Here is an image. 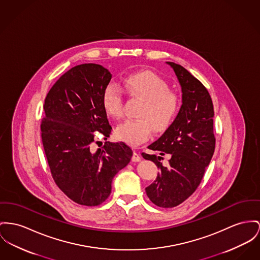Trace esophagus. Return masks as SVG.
<instances>
[{"label":"esophagus","instance_id":"1","mask_svg":"<svg viewBox=\"0 0 260 260\" xmlns=\"http://www.w3.org/2000/svg\"><path fill=\"white\" fill-rule=\"evenodd\" d=\"M141 160V156L139 154H137L136 152H134V154H133V156H132V161H134V162H138Z\"/></svg>","mask_w":260,"mask_h":260}]
</instances>
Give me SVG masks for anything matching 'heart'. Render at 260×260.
Returning <instances> with one entry per match:
<instances>
[{
    "label": "heart",
    "mask_w": 260,
    "mask_h": 260,
    "mask_svg": "<svg viewBox=\"0 0 260 260\" xmlns=\"http://www.w3.org/2000/svg\"><path fill=\"white\" fill-rule=\"evenodd\" d=\"M123 86L129 96L139 99L137 119L126 120L115 129L116 137L127 144L136 146L149 138L153 132L166 131L180 107V96L170 90L169 84L156 74L144 71L131 74L123 80ZM103 106L107 115L114 119L123 116V90L116 84L110 83L104 88Z\"/></svg>",
    "instance_id": "b5f03b06"
}]
</instances>
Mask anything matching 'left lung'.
Returning <instances> with one entry per match:
<instances>
[{
  "label": "left lung",
  "instance_id": "left-lung-1",
  "mask_svg": "<svg viewBox=\"0 0 260 260\" xmlns=\"http://www.w3.org/2000/svg\"><path fill=\"white\" fill-rule=\"evenodd\" d=\"M173 67L182 89V105L166 132L148 149L159 155L142 153L145 159L156 164L159 173L146 188L157 207L173 208L184 202L199 186L216 145L213 129L214 106L207 88L182 66ZM169 154L167 166L160 160Z\"/></svg>",
  "mask_w": 260,
  "mask_h": 260
}]
</instances>
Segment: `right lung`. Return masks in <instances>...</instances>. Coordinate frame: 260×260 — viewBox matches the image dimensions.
I'll list each match as a JSON object with an SVG mask.
<instances>
[{
  "label": "right lung",
  "instance_id": "right-lung-1",
  "mask_svg": "<svg viewBox=\"0 0 260 260\" xmlns=\"http://www.w3.org/2000/svg\"><path fill=\"white\" fill-rule=\"evenodd\" d=\"M111 74L92 63L62 75L44 101L41 139L56 185L74 202L99 206L108 198L114 175L133 156L125 143L105 142L94 150L95 136L104 140L111 126L103 106Z\"/></svg>",
  "mask_w": 260,
  "mask_h": 260
}]
</instances>
